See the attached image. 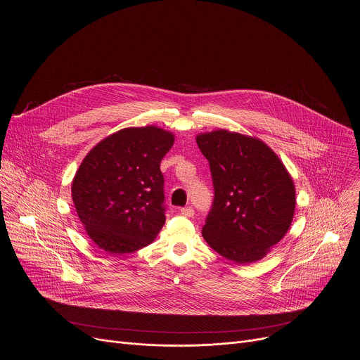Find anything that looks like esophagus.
Instances as JSON below:
<instances>
[{
    "mask_svg": "<svg viewBox=\"0 0 360 360\" xmlns=\"http://www.w3.org/2000/svg\"><path fill=\"white\" fill-rule=\"evenodd\" d=\"M181 214L185 217H193V214H195V210H193V207L188 206V207L181 209Z\"/></svg>",
    "mask_w": 360,
    "mask_h": 360,
    "instance_id": "1",
    "label": "esophagus"
}]
</instances>
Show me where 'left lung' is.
I'll return each mask as SVG.
<instances>
[{"instance_id":"1","label":"left lung","mask_w":360,"mask_h":360,"mask_svg":"<svg viewBox=\"0 0 360 360\" xmlns=\"http://www.w3.org/2000/svg\"><path fill=\"white\" fill-rule=\"evenodd\" d=\"M214 188L203 238L239 264L263 259L287 233L295 186L277 154L259 139L214 131L196 138Z\"/></svg>"}]
</instances>
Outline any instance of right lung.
<instances>
[{
  "mask_svg": "<svg viewBox=\"0 0 360 360\" xmlns=\"http://www.w3.org/2000/svg\"><path fill=\"white\" fill-rule=\"evenodd\" d=\"M174 135L157 127L127 128L97 144L82 161L72 199L91 240L110 255L153 242L165 222L162 157Z\"/></svg>",
  "mask_w": 360,
  "mask_h": 360,
  "instance_id": "obj_1",
  "label": "right lung"
}]
</instances>
